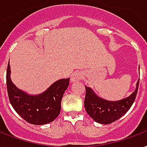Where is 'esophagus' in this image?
Wrapping results in <instances>:
<instances>
[{
	"label": "esophagus",
	"mask_w": 147,
	"mask_h": 147,
	"mask_svg": "<svg viewBox=\"0 0 147 147\" xmlns=\"http://www.w3.org/2000/svg\"><path fill=\"white\" fill-rule=\"evenodd\" d=\"M83 78V74L80 72H75L70 77V81L71 82H76L80 80H81Z\"/></svg>",
	"instance_id": "obj_1"
}]
</instances>
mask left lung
<instances>
[{
  "label": "left lung",
  "mask_w": 147,
  "mask_h": 147,
  "mask_svg": "<svg viewBox=\"0 0 147 147\" xmlns=\"http://www.w3.org/2000/svg\"><path fill=\"white\" fill-rule=\"evenodd\" d=\"M139 82L140 79L136 83V90L130 96L118 101L106 100L96 95L91 88L85 86L84 107L86 113L93 120L101 124H110L119 120L133 105L138 91Z\"/></svg>",
  "instance_id": "left-lung-1"
}]
</instances>
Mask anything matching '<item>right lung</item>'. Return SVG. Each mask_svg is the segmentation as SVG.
Wrapping results in <instances>:
<instances>
[{
  "label": "right lung",
  "instance_id": "right-lung-1",
  "mask_svg": "<svg viewBox=\"0 0 147 147\" xmlns=\"http://www.w3.org/2000/svg\"><path fill=\"white\" fill-rule=\"evenodd\" d=\"M6 79L10 103L16 112L27 123L34 125L47 124L53 121L60 114L61 100L69 86L70 78L59 80L46 91L34 96L19 90L12 83L9 63Z\"/></svg>",
  "mask_w": 147,
  "mask_h": 147
}]
</instances>
